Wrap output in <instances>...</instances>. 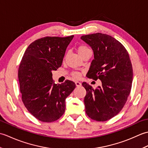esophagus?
I'll return each mask as SVG.
<instances>
[{"label": "esophagus", "instance_id": "obj_1", "mask_svg": "<svg viewBox=\"0 0 148 148\" xmlns=\"http://www.w3.org/2000/svg\"><path fill=\"white\" fill-rule=\"evenodd\" d=\"M75 83H76V85L77 87L81 86V83L80 82H79V81H76V82H75Z\"/></svg>", "mask_w": 148, "mask_h": 148}]
</instances>
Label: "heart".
<instances>
[{"label":"heart","instance_id":"heart-1","mask_svg":"<svg viewBox=\"0 0 148 148\" xmlns=\"http://www.w3.org/2000/svg\"><path fill=\"white\" fill-rule=\"evenodd\" d=\"M89 51H91L90 49L84 46H80L77 48V52L81 56H82L83 55L86 54V53L89 52ZM80 76H81L80 73H79V72H74V73L72 74V76H73L74 78H76V79L77 78H79L80 77Z\"/></svg>","mask_w":148,"mask_h":148}]
</instances>
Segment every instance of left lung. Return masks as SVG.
Masks as SVG:
<instances>
[{"label":"left lung","instance_id":"left-lung-1","mask_svg":"<svg viewBox=\"0 0 148 148\" xmlns=\"http://www.w3.org/2000/svg\"><path fill=\"white\" fill-rule=\"evenodd\" d=\"M81 39L94 55L86 76L102 82L96 89L82 83L86 91L85 111L93 120L105 121L118 114L127 102L133 80L132 65L125 47L111 36L96 33Z\"/></svg>","mask_w":148,"mask_h":148}]
</instances>
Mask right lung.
<instances>
[{
	"label": "right lung",
	"mask_w": 148,
	"mask_h": 148,
	"mask_svg": "<svg viewBox=\"0 0 148 148\" xmlns=\"http://www.w3.org/2000/svg\"><path fill=\"white\" fill-rule=\"evenodd\" d=\"M74 36L46 37L32 42L18 69L21 99L28 111L43 122L57 120L64 114L65 99L76 88L73 81L55 84L52 71L61 67Z\"/></svg>",
	"instance_id": "1"
}]
</instances>
